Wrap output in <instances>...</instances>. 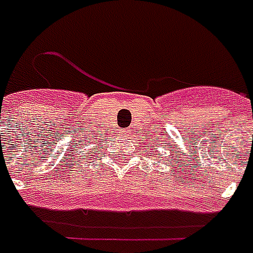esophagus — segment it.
I'll use <instances>...</instances> for the list:
<instances>
[{"mask_svg": "<svg viewBox=\"0 0 253 253\" xmlns=\"http://www.w3.org/2000/svg\"><path fill=\"white\" fill-rule=\"evenodd\" d=\"M120 135L122 137H130L131 135V130H120Z\"/></svg>", "mask_w": 253, "mask_h": 253, "instance_id": "esophagus-1", "label": "esophagus"}]
</instances>
